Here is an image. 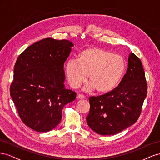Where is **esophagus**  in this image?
<instances>
[{"mask_svg":"<svg viewBox=\"0 0 160 160\" xmlns=\"http://www.w3.org/2000/svg\"><path fill=\"white\" fill-rule=\"evenodd\" d=\"M77 98H79V99H84V98H85V97H84V95H82V94H78Z\"/></svg>","mask_w":160,"mask_h":160,"instance_id":"esophagus-1","label":"esophagus"}]
</instances>
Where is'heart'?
I'll return each instance as SVG.
<instances>
[{
  "label": "heart",
  "instance_id": "obj_1",
  "mask_svg": "<svg viewBox=\"0 0 160 160\" xmlns=\"http://www.w3.org/2000/svg\"><path fill=\"white\" fill-rule=\"evenodd\" d=\"M126 68L125 59L120 55L97 47L84 49L78 58L69 60L66 64L68 82L78 88L87 80L86 90L97 89L100 94L111 92L119 84Z\"/></svg>",
  "mask_w": 160,
  "mask_h": 160
}]
</instances>
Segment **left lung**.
Returning <instances> with one entry per match:
<instances>
[{
  "label": "left lung",
  "instance_id": "left-lung-1",
  "mask_svg": "<svg viewBox=\"0 0 160 160\" xmlns=\"http://www.w3.org/2000/svg\"><path fill=\"white\" fill-rule=\"evenodd\" d=\"M147 92L142 63L131 53L127 72L119 85L110 92L90 97L88 125L100 135L120 133L138 121Z\"/></svg>",
  "mask_w": 160,
  "mask_h": 160
}]
</instances>
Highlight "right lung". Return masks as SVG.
Segmentation results:
<instances>
[{
  "mask_svg": "<svg viewBox=\"0 0 160 160\" xmlns=\"http://www.w3.org/2000/svg\"><path fill=\"white\" fill-rule=\"evenodd\" d=\"M74 44L45 38L18 57L10 94L21 121L38 132H48L61 121L62 109L76 93L63 84V63Z\"/></svg>",
  "mask_w": 160,
  "mask_h": 160,
  "instance_id": "obj_1",
  "label": "right lung"
}]
</instances>
